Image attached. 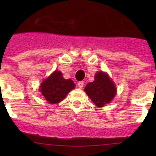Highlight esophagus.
<instances>
[{"instance_id":"1","label":"esophagus","mask_w":156,"mask_h":156,"mask_svg":"<svg viewBox=\"0 0 156 156\" xmlns=\"http://www.w3.org/2000/svg\"><path fill=\"white\" fill-rule=\"evenodd\" d=\"M78 87H79L80 88H83V81H80V82L78 83Z\"/></svg>"}]
</instances>
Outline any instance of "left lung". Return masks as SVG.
<instances>
[{"instance_id": "1", "label": "left lung", "mask_w": 156, "mask_h": 156, "mask_svg": "<svg viewBox=\"0 0 156 156\" xmlns=\"http://www.w3.org/2000/svg\"><path fill=\"white\" fill-rule=\"evenodd\" d=\"M87 94L98 107H103L115 97L116 93L114 83L108 74L98 72L94 76V80L89 83L84 89Z\"/></svg>"}]
</instances>
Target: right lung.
Listing matches in <instances>:
<instances>
[{"label":"right lung","instance_id":"1","mask_svg":"<svg viewBox=\"0 0 156 156\" xmlns=\"http://www.w3.org/2000/svg\"><path fill=\"white\" fill-rule=\"evenodd\" d=\"M74 88L75 83L72 80L64 79L61 72L55 71L43 81L40 90L48 102L56 104L62 101L69 92Z\"/></svg>","mask_w":156,"mask_h":156}]
</instances>
